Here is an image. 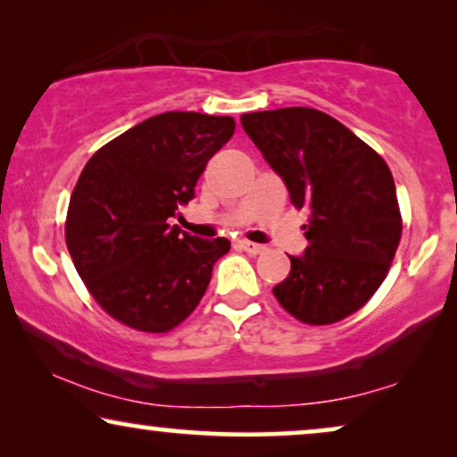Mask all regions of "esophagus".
Returning <instances> with one entry per match:
<instances>
[{
    "instance_id": "obj_1",
    "label": "esophagus",
    "mask_w": 457,
    "mask_h": 457,
    "mask_svg": "<svg viewBox=\"0 0 457 457\" xmlns=\"http://www.w3.org/2000/svg\"><path fill=\"white\" fill-rule=\"evenodd\" d=\"M241 247H243V252H247L252 255H258V253L266 252L264 245H258V243H252V241H241Z\"/></svg>"
}]
</instances>
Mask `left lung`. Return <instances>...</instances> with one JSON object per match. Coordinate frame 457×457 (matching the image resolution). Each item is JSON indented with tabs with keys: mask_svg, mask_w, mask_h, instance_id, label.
Segmentation results:
<instances>
[{
	"mask_svg": "<svg viewBox=\"0 0 457 457\" xmlns=\"http://www.w3.org/2000/svg\"><path fill=\"white\" fill-rule=\"evenodd\" d=\"M241 124L280 174L303 224L308 249L289 255L291 272L274 287L277 302L299 322H339L370 299L389 272L402 239L395 183L386 162L314 108L243 114Z\"/></svg>",
	"mask_w": 457,
	"mask_h": 457,
	"instance_id": "left-lung-1",
	"label": "left lung"
}]
</instances>
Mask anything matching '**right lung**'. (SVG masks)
<instances>
[{"label":"right lung","mask_w":457,"mask_h":457,"mask_svg":"<svg viewBox=\"0 0 457 457\" xmlns=\"http://www.w3.org/2000/svg\"><path fill=\"white\" fill-rule=\"evenodd\" d=\"M235 133L230 116L166 112L105 143L87 162L66 214V245L105 314L168 333L202 302L230 241L197 239L168 218L189 204L205 164Z\"/></svg>","instance_id":"obj_1"}]
</instances>
